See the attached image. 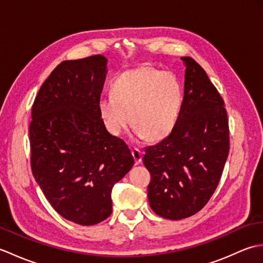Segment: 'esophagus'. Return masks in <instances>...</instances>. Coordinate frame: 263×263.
<instances>
[{"mask_svg": "<svg viewBox=\"0 0 263 263\" xmlns=\"http://www.w3.org/2000/svg\"><path fill=\"white\" fill-rule=\"evenodd\" d=\"M131 154L133 156V159H135V164L136 165L140 164L141 160H142V152H141V150L135 148V149L131 150Z\"/></svg>", "mask_w": 263, "mask_h": 263, "instance_id": "esophagus-1", "label": "esophagus"}]
</instances>
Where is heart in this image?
I'll return each instance as SVG.
<instances>
[{"instance_id":"heart-1","label":"heart","mask_w":263,"mask_h":263,"mask_svg":"<svg viewBox=\"0 0 263 263\" xmlns=\"http://www.w3.org/2000/svg\"><path fill=\"white\" fill-rule=\"evenodd\" d=\"M110 90L111 96L98 102L99 115L110 135L121 136L130 119L136 137L152 141L166 138L175 127L183 89L172 72L140 66L123 72L111 82Z\"/></svg>"}]
</instances>
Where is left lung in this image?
<instances>
[{"label":"left lung","mask_w":263,"mask_h":263,"mask_svg":"<svg viewBox=\"0 0 263 263\" xmlns=\"http://www.w3.org/2000/svg\"><path fill=\"white\" fill-rule=\"evenodd\" d=\"M181 60L186 70L180 117L168 137L143 156L152 176L149 204L171 220L193 216L208 203L230 153L224 100L192 58Z\"/></svg>","instance_id":"1"}]
</instances>
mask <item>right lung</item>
I'll return each instance as SVG.
<instances>
[{
    "label": "right lung",
    "mask_w": 263,
    "mask_h": 263,
    "mask_svg": "<svg viewBox=\"0 0 263 263\" xmlns=\"http://www.w3.org/2000/svg\"><path fill=\"white\" fill-rule=\"evenodd\" d=\"M106 64L103 55L63 61L31 108L32 175L55 211L82 226L110 216L111 189L135 164L127 144L99 115Z\"/></svg>",
    "instance_id": "add662e5"
}]
</instances>
